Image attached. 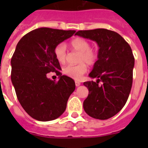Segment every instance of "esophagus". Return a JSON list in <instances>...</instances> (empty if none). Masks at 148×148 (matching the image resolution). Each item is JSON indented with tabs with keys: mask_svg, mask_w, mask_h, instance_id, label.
I'll return each mask as SVG.
<instances>
[{
	"mask_svg": "<svg viewBox=\"0 0 148 148\" xmlns=\"http://www.w3.org/2000/svg\"><path fill=\"white\" fill-rule=\"evenodd\" d=\"M75 86H76V87H78V86L81 85V83L79 82H78V81H75Z\"/></svg>",
	"mask_w": 148,
	"mask_h": 148,
	"instance_id": "esophagus-1",
	"label": "esophagus"
}]
</instances>
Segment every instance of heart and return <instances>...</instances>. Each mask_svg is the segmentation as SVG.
<instances>
[{
  "instance_id": "heart-1",
  "label": "heart",
  "mask_w": 148,
  "mask_h": 148,
  "mask_svg": "<svg viewBox=\"0 0 148 148\" xmlns=\"http://www.w3.org/2000/svg\"><path fill=\"white\" fill-rule=\"evenodd\" d=\"M90 43L83 38H76L70 42V47L73 50L79 53L78 62L75 65H67L63 70V73L70 78L79 80L82 75L87 72V66H92L99 59V50L96 48L90 47ZM54 56L56 60L61 64L66 61V49L64 43H60L54 49ZM86 63L85 64V63Z\"/></svg>"
}]
</instances>
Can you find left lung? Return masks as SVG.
<instances>
[{
  "instance_id": "1",
  "label": "left lung",
  "mask_w": 148,
  "mask_h": 148,
  "mask_svg": "<svg viewBox=\"0 0 148 148\" xmlns=\"http://www.w3.org/2000/svg\"><path fill=\"white\" fill-rule=\"evenodd\" d=\"M75 35L99 47V59L89 74L98 79L84 83L89 90L84 110L92 118L108 119L122 109L130 95L135 61L131 47L119 34L106 29L80 30Z\"/></svg>"
}]
</instances>
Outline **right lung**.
<instances>
[{
    "instance_id": "1",
    "label": "right lung",
    "mask_w": 148,
    "mask_h": 148,
    "mask_svg": "<svg viewBox=\"0 0 148 148\" xmlns=\"http://www.w3.org/2000/svg\"><path fill=\"white\" fill-rule=\"evenodd\" d=\"M75 32L42 27L26 34L17 44L11 59V80L22 108L38 121L58 118L75 90V82L61 75L60 64L54 56L56 46ZM50 71L59 75L60 80L48 79L46 74Z\"/></svg>"
}]
</instances>
